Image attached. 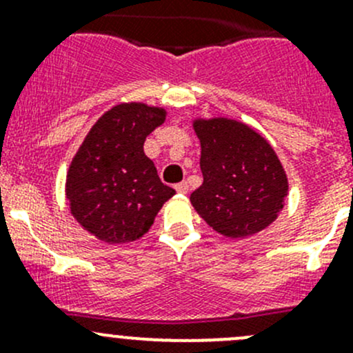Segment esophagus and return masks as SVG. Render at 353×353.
Masks as SVG:
<instances>
[{
  "label": "esophagus",
  "mask_w": 353,
  "mask_h": 353,
  "mask_svg": "<svg viewBox=\"0 0 353 353\" xmlns=\"http://www.w3.org/2000/svg\"><path fill=\"white\" fill-rule=\"evenodd\" d=\"M174 190H176L179 194H186L188 191H190V186H188V183H179L174 186Z\"/></svg>",
  "instance_id": "obj_1"
}]
</instances>
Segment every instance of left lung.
I'll use <instances>...</instances> for the list:
<instances>
[{
	"mask_svg": "<svg viewBox=\"0 0 353 353\" xmlns=\"http://www.w3.org/2000/svg\"><path fill=\"white\" fill-rule=\"evenodd\" d=\"M203 184L191 203L203 220L227 237H248L268 227L287 196V176L265 138L230 119L196 121Z\"/></svg>",
	"mask_w": 353,
	"mask_h": 353,
	"instance_id": "8db88e82",
	"label": "left lung"
}]
</instances>
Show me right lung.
Here are the masks:
<instances>
[{
	"instance_id": "1",
	"label": "right lung",
	"mask_w": 353,
	"mask_h": 353,
	"mask_svg": "<svg viewBox=\"0 0 353 353\" xmlns=\"http://www.w3.org/2000/svg\"><path fill=\"white\" fill-rule=\"evenodd\" d=\"M163 119V109L117 105L94 124L74 155L66 196L74 219L99 239L112 244L138 239L176 194L143 152L147 137Z\"/></svg>"
}]
</instances>
